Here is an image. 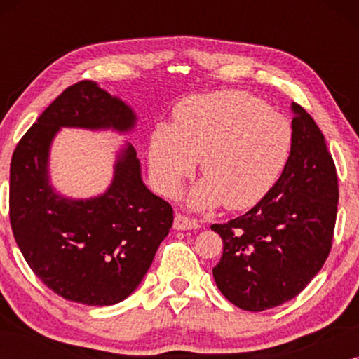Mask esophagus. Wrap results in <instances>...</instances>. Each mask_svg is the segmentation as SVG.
Here are the masks:
<instances>
[{
	"label": "esophagus",
	"mask_w": 359,
	"mask_h": 359,
	"mask_svg": "<svg viewBox=\"0 0 359 359\" xmlns=\"http://www.w3.org/2000/svg\"><path fill=\"white\" fill-rule=\"evenodd\" d=\"M173 227H175V230H196V229H199V224L193 219L186 217V215L176 214Z\"/></svg>",
	"instance_id": "1"
}]
</instances>
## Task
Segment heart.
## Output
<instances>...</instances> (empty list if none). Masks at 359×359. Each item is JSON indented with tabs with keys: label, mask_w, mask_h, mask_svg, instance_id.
Here are the masks:
<instances>
[{
	"label": "heart",
	"mask_w": 359,
	"mask_h": 359,
	"mask_svg": "<svg viewBox=\"0 0 359 359\" xmlns=\"http://www.w3.org/2000/svg\"><path fill=\"white\" fill-rule=\"evenodd\" d=\"M173 119V127L155 129L149 161L161 193L173 194L201 158L205 178L189 193V208H253L286 170L291 122L248 93L191 96L176 106Z\"/></svg>",
	"instance_id": "1"
}]
</instances>
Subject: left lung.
Segmentation results:
<instances>
[{
	"instance_id": "obj_1",
	"label": "left lung",
	"mask_w": 359,
	"mask_h": 359,
	"mask_svg": "<svg viewBox=\"0 0 359 359\" xmlns=\"http://www.w3.org/2000/svg\"><path fill=\"white\" fill-rule=\"evenodd\" d=\"M292 150L286 170L264 199L240 217L210 229L224 253L212 269L233 306L262 312L291 301L320 271L330 253L338 178L316 121L291 104Z\"/></svg>"
}]
</instances>
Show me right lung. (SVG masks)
Wrapping results in <instances>:
<instances>
[{"label":"right lung","mask_w":359,"mask_h":359,"mask_svg":"<svg viewBox=\"0 0 359 359\" xmlns=\"http://www.w3.org/2000/svg\"><path fill=\"white\" fill-rule=\"evenodd\" d=\"M137 116L96 81L67 88L29 129L9 170V219L16 243L36 276L72 302L112 306L142 283L173 225V209L142 181L129 142L117 151L104 193L73 199L50 184L48 158L62 127L135 129Z\"/></svg>","instance_id":"right-lung-1"}]
</instances>
